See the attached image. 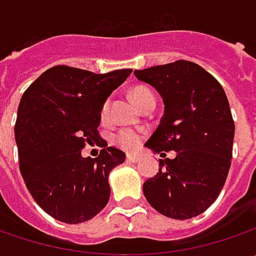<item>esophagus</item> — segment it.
Segmentation results:
<instances>
[{"label":"esophagus","instance_id":"34e87169","mask_svg":"<svg viewBox=\"0 0 256 256\" xmlns=\"http://www.w3.org/2000/svg\"><path fill=\"white\" fill-rule=\"evenodd\" d=\"M126 160H128L130 162H140V161H141V156H140V155H135V154H128V155H126Z\"/></svg>","mask_w":256,"mask_h":256}]
</instances>
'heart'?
<instances>
[{
	"label": "heart",
	"mask_w": 256,
	"mask_h": 256,
	"mask_svg": "<svg viewBox=\"0 0 256 256\" xmlns=\"http://www.w3.org/2000/svg\"><path fill=\"white\" fill-rule=\"evenodd\" d=\"M151 91L145 86H136L132 90V100L135 101V104H138L142 101L146 95H151ZM108 114H110V101H105L101 106V120L102 121H106L108 118ZM141 134L138 132L136 130H132V128H122L121 131H118L116 135L114 136V142L118 146H121L124 150H134L136 148L140 142H141Z\"/></svg>",
	"instance_id": "1"
}]
</instances>
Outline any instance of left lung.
<instances>
[{
	"label": "left lung",
	"instance_id": "8db88e82",
	"mask_svg": "<svg viewBox=\"0 0 256 256\" xmlns=\"http://www.w3.org/2000/svg\"><path fill=\"white\" fill-rule=\"evenodd\" d=\"M134 75L161 95L164 115L145 142L152 152L175 151L161 160L158 174L144 182V195L160 214L190 220L205 212L226 181L235 125L221 84L191 61H175Z\"/></svg>",
	"mask_w": 256,
	"mask_h": 256
}]
</instances>
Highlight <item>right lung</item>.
<instances>
[{
	"mask_svg": "<svg viewBox=\"0 0 256 256\" xmlns=\"http://www.w3.org/2000/svg\"><path fill=\"white\" fill-rule=\"evenodd\" d=\"M131 70L95 74L58 65L22 95L15 122L20 171L35 202L56 221H90L108 204V176L125 152L108 146L82 156L85 144L101 142V106Z\"/></svg>",
	"mask_w": 256,
	"mask_h": 256,
	"instance_id": "obj_1",
	"label": "right lung"
}]
</instances>
